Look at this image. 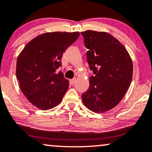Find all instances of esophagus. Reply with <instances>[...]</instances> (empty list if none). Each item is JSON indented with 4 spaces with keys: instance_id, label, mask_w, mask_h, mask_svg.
<instances>
[{
    "instance_id": "34e87169",
    "label": "esophagus",
    "mask_w": 152,
    "mask_h": 152,
    "mask_svg": "<svg viewBox=\"0 0 152 152\" xmlns=\"http://www.w3.org/2000/svg\"><path fill=\"white\" fill-rule=\"evenodd\" d=\"M76 78H74V79H71L70 80V83H71V85H73L75 84V83H76Z\"/></svg>"
}]
</instances>
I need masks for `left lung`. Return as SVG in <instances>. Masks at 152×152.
<instances>
[{
  "mask_svg": "<svg viewBox=\"0 0 152 152\" xmlns=\"http://www.w3.org/2000/svg\"><path fill=\"white\" fill-rule=\"evenodd\" d=\"M87 61L93 76L81 95L84 104L96 113L110 110L122 100L131 85L133 62L126 48L105 31H82Z\"/></svg>",
  "mask_w": 152,
  "mask_h": 152,
  "instance_id": "left-lung-1",
  "label": "left lung"
}]
</instances>
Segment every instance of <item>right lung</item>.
<instances>
[{
    "label": "right lung",
    "mask_w": 152,
    "mask_h": 152,
    "mask_svg": "<svg viewBox=\"0 0 152 152\" xmlns=\"http://www.w3.org/2000/svg\"><path fill=\"white\" fill-rule=\"evenodd\" d=\"M79 37L75 32H46L29 42L16 61V77L21 91L31 104L42 110L61 101L69 81L57 69L63 53Z\"/></svg>",
    "instance_id": "add662e5"
}]
</instances>
